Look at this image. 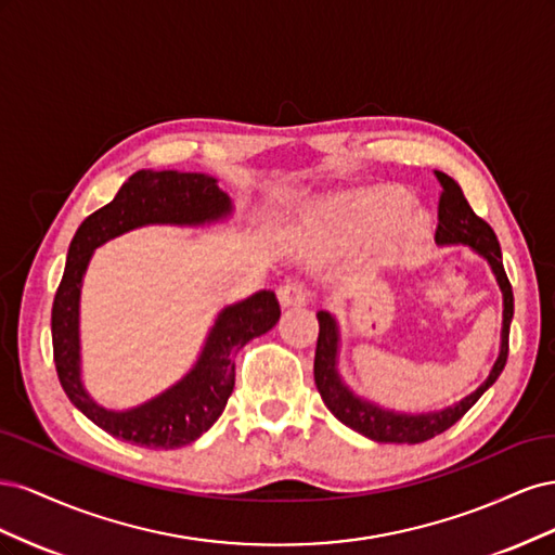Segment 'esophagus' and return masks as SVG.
<instances>
[{
  "label": "esophagus",
  "instance_id": "34e87169",
  "mask_svg": "<svg viewBox=\"0 0 555 555\" xmlns=\"http://www.w3.org/2000/svg\"><path fill=\"white\" fill-rule=\"evenodd\" d=\"M278 298L282 308H300L308 304V289L300 282H287L278 289Z\"/></svg>",
  "mask_w": 555,
  "mask_h": 555
}]
</instances>
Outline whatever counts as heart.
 I'll return each instance as SVG.
<instances>
[{
  "label": "heart",
  "mask_w": 555,
  "mask_h": 555,
  "mask_svg": "<svg viewBox=\"0 0 555 555\" xmlns=\"http://www.w3.org/2000/svg\"><path fill=\"white\" fill-rule=\"evenodd\" d=\"M410 208V194L400 190H384L377 194L347 201V204L340 206L310 212L304 224H300V231H304L306 243H317L319 238L331 236V233H340V236L357 243H375L389 236L402 219L396 238L400 245H412L422 236L424 222L414 212L409 216L406 212ZM405 214L408 218L404 217Z\"/></svg>",
  "instance_id": "heart-1"
}]
</instances>
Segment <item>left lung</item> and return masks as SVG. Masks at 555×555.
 Here are the masks:
<instances>
[{
	"label": "left lung",
	"mask_w": 555,
	"mask_h": 555,
	"mask_svg": "<svg viewBox=\"0 0 555 555\" xmlns=\"http://www.w3.org/2000/svg\"><path fill=\"white\" fill-rule=\"evenodd\" d=\"M440 184V208H438V231L435 243L438 245H465L491 266L498 287L502 292V331H500V351L486 377L473 393L456 400L453 405L430 412H396L377 405L375 400L359 396L340 375V324L328 310H319V338L314 351V384L322 396L324 405L331 414L343 422L347 428L361 433L363 438L384 444H418L435 435L451 428L459 418L475 405V402L489 391L500 377L502 367L509 354V326L514 317V294L507 280L505 266H502V251L493 229L486 224L469 208L461 184L442 171H435Z\"/></svg>",
	"instance_id": "1"
}]
</instances>
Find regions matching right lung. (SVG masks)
<instances>
[{
	"label": "right lung",
	"mask_w": 555,
	"mask_h": 555,
	"mask_svg": "<svg viewBox=\"0 0 555 555\" xmlns=\"http://www.w3.org/2000/svg\"><path fill=\"white\" fill-rule=\"evenodd\" d=\"M233 204L206 173L137 171L111 204L92 212L66 251L64 275L53 304V351L64 393L90 422L113 438L147 449H178L198 440L227 408L236 384V354L280 319L275 292L261 289L217 312L194 365L169 389L127 410L99 405L82 384L80 294L96 247L133 229L210 227L227 222Z\"/></svg>",
	"instance_id": "obj_1"
}]
</instances>
